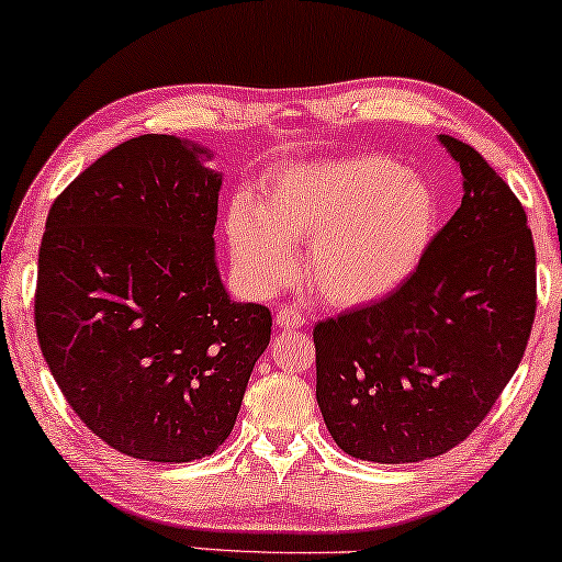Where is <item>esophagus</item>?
Masks as SVG:
<instances>
[{
	"instance_id": "1",
	"label": "esophagus",
	"mask_w": 562,
	"mask_h": 562,
	"mask_svg": "<svg viewBox=\"0 0 562 562\" xmlns=\"http://www.w3.org/2000/svg\"><path fill=\"white\" fill-rule=\"evenodd\" d=\"M276 325L281 329H302L304 327V314L291 310V306H281L279 312H276Z\"/></svg>"
}]
</instances>
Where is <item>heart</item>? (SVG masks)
Segmentation results:
<instances>
[{"mask_svg":"<svg viewBox=\"0 0 562 562\" xmlns=\"http://www.w3.org/2000/svg\"><path fill=\"white\" fill-rule=\"evenodd\" d=\"M227 227L256 286H281L296 268L291 243H312L314 289L333 304L363 306L417 271L437 227V196L389 158L325 160L276 176L266 204L237 202Z\"/></svg>","mask_w":562,"mask_h":562,"instance_id":"heart-1","label":"heart"}]
</instances>
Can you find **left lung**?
I'll return each instance as SVG.
<instances>
[{
	"mask_svg": "<svg viewBox=\"0 0 562 562\" xmlns=\"http://www.w3.org/2000/svg\"><path fill=\"white\" fill-rule=\"evenodd\" d=\"M463 202L409 279L314 325L317 404L333 440L371 463H419L463 442L519 368L537 310L525 206L479 150L440 135Z\"/></svg>",
	"mask_w": 562,
	"mask_h": 562,
	"instance_id": "left-lung-1",
	"label": "left lung"
}]
</instances>
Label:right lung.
<instances>
[{
	"mask_svg": "<svg viewBox=\"0 0 562 562\" xmlns=\"http://www.w3.org/2000/svg\"><path fill=\"white\" fill-rule=\"evenodd\" d=\"M204 156L173 135L117 145L53 202L37 252L35 329L53 379L99 440L150 463L227 440L271 340V312L222 286V173Z\"/></svg>",
	"mask_w": 562,
	"mask_h": 562,
	"instance_id": "add662e5",
	"label": "right lung"
}]
</instances>
